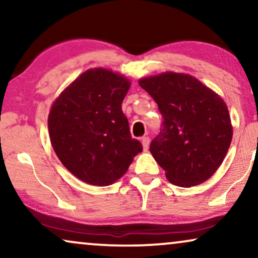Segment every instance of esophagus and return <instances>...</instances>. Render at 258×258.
Listing matches in <instances>:
<instances>
[{
	"label": "esophagus",
	"instance_id": "34e87169",
	"mask_svg": "<svg viewBox=\"0 0 258 258\" xmlns=\"http://www.w3.org/2000/svg\"><path fill=\"white\" fill-rule=\"evenodd\" d=\"M141 142H142L143 149L147 151V150H148V148H149V143H150V139H149V136H143L142 139H141Z\"/></svg>",
	"mask_w": 258,
	"mask_h": 258
}]
</instances>
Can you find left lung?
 <instances>
[{"label":"left lung","mask_w":258,"mask_h":258,"mask_svg":"<svg viewBox=\"0 0 258 258\" xmlns=\"http://www.w3.org/2000/svg\"><path fill=\"white\" fill-rule=\"evenodd\" d=\"M139 83L164 118L150 153L168 181L185 188L206 182L220 168L232 140L227 103L189 74L165 72Z\"/></svg>","instance_id":"left-lung-1"}]
</instances>
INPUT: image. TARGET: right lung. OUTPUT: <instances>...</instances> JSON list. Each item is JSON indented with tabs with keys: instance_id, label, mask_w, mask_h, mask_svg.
Instances as JSON below:
<instances>
[{
	"instance_id": "right-lung-1",
	"label": "right lung",
	"mask_w": 258,
	"mask_h": 258,
	"mask_svg": "<svg viewBox=\"0 0 258 258\" xmlns=\"http://www.w3.org/2000/svg\"><path fill=\"white\" fill-rule=\"evenodd\" d=\"M132 82L105 68H91L52 102L48 116L51 146L61 163L90 185L115 183L142 151L132 139L122 102Z\"/></svg>"
}]
</instances>
